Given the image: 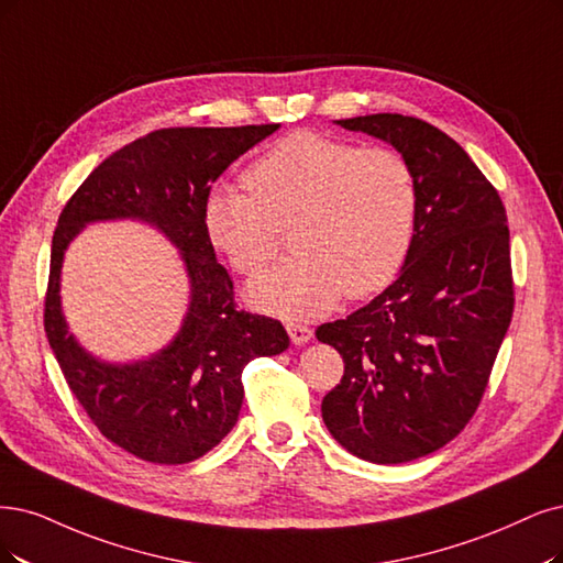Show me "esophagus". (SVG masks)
<instances>
[{
    "mask_svg": "<svg viewBox=\"0 0 563 563\" xmlns=\"http://www.w3.org/2000/svg\"><path fill=\"white\" fill-rule=\"evenodd\" d=\"M287 334H289V339H292L295 345H303V343H308L310 339H313V329L306 327V324L289 322L287 324Z\"/></svg>",
    "mask_w": 563,
    "mask_h": 563,
    "instance_id": "34e87169",
    "label": "esophagus"
}]
</instances>
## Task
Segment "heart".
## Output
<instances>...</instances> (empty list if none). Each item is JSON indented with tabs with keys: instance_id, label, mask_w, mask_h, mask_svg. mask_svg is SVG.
<instances>
[{
	"instance_id": "b5f03b06",
	"label": "heart",
	"mask_w": 563,
	"mask_h": 563,
	"mask_svg": "<svg viewBox=\"0 0 563 563\" xmlns=\"http://www.w3.org/2000/svg\"><path fill=\"white\" fill-rule=\"evenodd\" d=\"M245 187L208 190L201 224L208 243L245 278L262 274L276 255V229L292 224L287 243L295 257L247 289L266 313L324 316L343 295L383 292L408 260L420 187L397 151L295 132L247 166Z\"/></svg>"
}]
</instances>
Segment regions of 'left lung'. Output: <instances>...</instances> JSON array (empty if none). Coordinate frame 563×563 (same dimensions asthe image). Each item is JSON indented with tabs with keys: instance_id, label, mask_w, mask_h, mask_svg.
Masks as SVG:
<instances>
[{
	"instance_id": "left-lung-1",
	"label": "left lung",
	"mask_w": 563,
	"mask_h": 563,
	"mask_svg": "<svg viewBox=\"0 0 563 563\" xmlns=\"http://www.w3.org/2000/svg\"><path fill=\"white\" fill-rule=\"evenodd\" d=\"M336 122L408 159L420 213L399 278L316 331L345 364L322 420L360 460L404 464L450 443L481 406L515 308L508 218L468 153L433 124L399 113Z\"/></svg>"
}]
</instances>
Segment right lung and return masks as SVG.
Instances as JSON below:
<instances>
[{
	"mask_svg": "<svg viewBox=\"0 0 563 563\" xmlns=\"http://www.w3.org/2000/svg\"><path fill=\"white\" fill-rule=\"evenodd\" d=\"M280 124L169 128L103 159L62 208L51 250L44 327L78 404L111 443L151 464H187L213 450L239 420L243 368L280 355L289 336L278 320L234 303V283L218 264L201 206L229 164ZM141 219L180 250L191 306L175 341L157 356L109 365L82 351L60 316V260L90 221Z\"/></svg>",
	"mask_w": 563,
	"mask_h": 563,
	"instance_id": "right-lung-1",
	"label": "right lung"
}]
</instances>
